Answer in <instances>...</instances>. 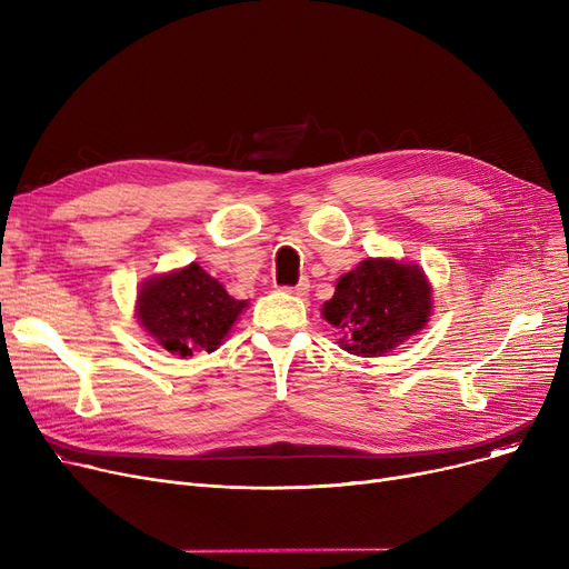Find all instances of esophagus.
<instances>
[{
  "label": "esophagus",
  "mask_w": 569,
  "mask_h": 569,
  "mask_svg": "<svg viewBox=\"0 0 569 569\" xmlns=\"http://www.w3.org/2000/svg\"><path fill=\"white\" fill-rule=\"evenodd\" d=\"M309 279H302L300 283H297V286H292V288H286L290 295H297V297H307L309 295Z\"/></svg>",
  "instance_id": "34e87169"
}]
</instances>
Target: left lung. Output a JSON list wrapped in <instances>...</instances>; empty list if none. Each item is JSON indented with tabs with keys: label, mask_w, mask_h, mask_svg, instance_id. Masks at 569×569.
<instances>
[{
	"label": "left lung",
	"mask_w": 569,
	"mask_h": 569,
	"mask_svg": "<svg viewBox=\"0 0 569 569\" xmlns=\"http://www.w3.org/2000/svg\"><path fill=\"white\" fill-rule=\"evenodd\" d=\"M431 292L417 262L367 258L337 281L320 313L346 352L382 357L425 330L433 311Z\"/></svg>",
	"instance_id": "8db88e82"
}]
</instances>
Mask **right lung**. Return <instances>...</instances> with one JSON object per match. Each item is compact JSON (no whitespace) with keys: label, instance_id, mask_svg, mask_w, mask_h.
Returning a JSON list of instances; mask_svg holds the SVG:
<instances>
[{"label":"right lung","instance_id":"add662e5","mask_svg":"<svg viewBox=\"0 0 569 569\" xmlns=\"http://www.w3.org/2000/svg\"><path fill=\"white\" fill-rule=\"evenodd\" d=\"M247 300H234L226 286L198 262L142 281L136 297V318L144 335L179 357L214 352Z\"/></svg>","mask_w":569,"mask_h":569}]
</instances>
